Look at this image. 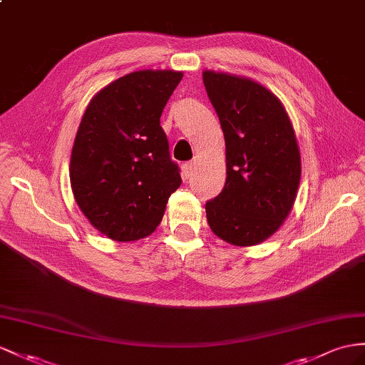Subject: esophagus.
Listing matches in <instances>:
<instances>
[{"label":"esophagus","instance_id":"esophagus-1","mask_svg":"<svg viewBox=\"0 0 365 365\" xmlns=\"http://www.w3.org/2000/svg\"><path fill=\"white\" fill-rule=\"evenodd\" d=\"M194 171V162H186L182 165V175L183 179H190Z\"/></svg>","mask_w":365,"mask_h":365}]
</instances>
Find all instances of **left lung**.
Masks as SVG:
<instances>
[{
    "label": "left lung",
    "instance_id": "8db88e82",
    "mask_svg": "<svg viewBox=\"0 0 365 365\" xmlns=\"http://www.w3.org/2000/svg\"><path fill=\"white\" fill-rule=\"evenodd\" d=\"M203 85L225 137L227 182L205 205L208 225L228 244L251 247L279 230L293 208L301 154L282 103L259 83L205 71Z\"/></svg>",
    "mask_w": 365,
    "mask_h": 365
}]
</instances>
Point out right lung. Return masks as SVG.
<instances>
[{
    "label": "right lung",
    "instance_id": "right-lung-1",
    "mask_svg": "<svg viewBox=\"0 0 365 365\" xmlns=\"http://www.w3.org/2000/svg\"><path fill=\"white\" fill-rule=\"evenodd\" d=\"M183 77L137 71L91 100L71 155V186L83 214L112 240L151 235L179 188V166L160 126L168 100Z\"/></svg>",
    "mask_w": 365,
    "mask_h": 365
}]
</instances>
